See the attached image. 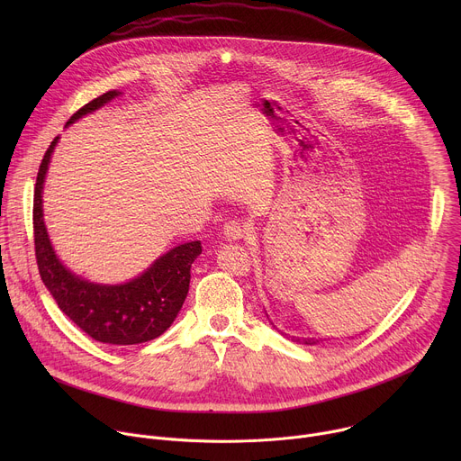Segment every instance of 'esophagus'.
Masks as SVG:
<instances>
[{
  "label": "esophagus",
  "mask_w": 461,
  "mask_h": 461,
  "mask_svg": "<svg viewBox=\"0 0 461 461\" xmlns=\"http://www.w3.org/2000/svg\"><path fill=\"white\" fill-rule=\"evenodd\" d=\"M222 233H224V237L228 240H239V239L244 237V226L240 222H237V221H230V222L224 224Z\"/></svg>",
  "instance_id": "esophagus-1"
}]
</instances>
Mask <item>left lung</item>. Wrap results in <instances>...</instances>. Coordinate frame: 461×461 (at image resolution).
Masks as SVG:
<instances>
[{"label": "left lung", "instance_id": "1", "mask_svg": "<svg viewBox=\"0 0 461 461\" xmlns=\"http://www.w3.org/2000/svg\"><path fill=\"white\" fill-rule=\"evenodd\" d=\"M270 322H272V321H270ZM272 324H274V322H272ZM292 341H297V343H304V345H315V343H319L317 339H312V338H310V339H304V338H303V339H299V338H294V336H292Z\"/></svg>", "mask_w": 461, "mask_h": 461}]
</instances>
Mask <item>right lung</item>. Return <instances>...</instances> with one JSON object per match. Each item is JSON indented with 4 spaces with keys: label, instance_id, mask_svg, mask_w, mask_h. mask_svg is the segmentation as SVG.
Returning <instances> with one entry per match:
<instances>
[{
    "label": "right lung",
    "instance_id": "obj_1",
    "mask_svg": "<svg viewBox=\"0 0 461 461\" xmlns=\"http://www.w3.org/2000/svg\"><path fill=\"white\" fill-rule=\"evenodd\" d=\"M120 91H107L77 111L68 125L100 109ZM58 137L43 155L34 187V249L43 285L59 310L100 343L139 345L162 336L178 315L191 279L193 260L203 253L201 240L175 246L139 277L123 285L91 283L61 265L43 222V182Z\"/></svg>",
    "mask_w": 461,
    "mask_h": 461
}]
</instances>
